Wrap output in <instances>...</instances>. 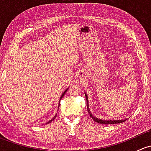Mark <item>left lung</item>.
Wrapping results in <instances>:
<instances>
[{
  "label": "left lung",
  "mask_w": 151,
  "mask_h": 151,
  "mask_svg": "<svg viewBox=\"0 0 151 151\" xmlns=\"http://www.w3.org/2000/svg\"><path fill=\"white\" fill-rule=\"evenodd\" d=\"M85 98H86V101H87V109H88V112L89 113L90 116L91 117L93 120L94 121H96V123H101V124H114V123H121L124 122L126 121V119L124 120H102V119H100V118H96V117L93 116L92 113L91 112L89 109V104H88V96L87 94L85 93ZM127 120V119H126Z\"/></svg>",
  "instance_id": "1"
}]
</instances>
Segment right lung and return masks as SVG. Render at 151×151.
<instances>
[{"instance_id":"1","label":"right lung","mask_w":151,"mask_h":151,"mask_svg":"<svg viewBox=\"0 0 151 151\" xmlns=\"http://www.w3.org/2000/svg\"><path fill=\"white\" fill-rule=\"evenodd\" d=\"M68 91V88H67V89L66 90V91H64V92H63V93H62L61 96H60V101H59V102H60V100H61V99H62V98H63V96H64V94H65V93H66V91ZM59 106H60V103H59V104H58V108H59ZM56 115H57V114H56V115H55V116H54V117H53V118H52V119H51V120H50V121H49V122H47V123H46V124H47V123H50V122H51V121H53V120H54V119H55V118Z\"/></svg>"}]
</instances>
